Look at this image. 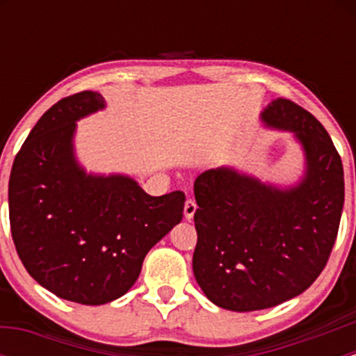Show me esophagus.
Returning a JSON list of instances; mask_svg holds the SVG:
<instances>
[{"mask_svg":"<svg viewBox=\"0 0 356 356\" xmlns=\"http://www.w3.org/2000/svg\"><path fill=\"white\" fill-rule=\"evenodd\" d=\"M195 211H197V204H195L194 199H187L186 204H184V218L187 220H191L194 218Z\"/></svg>","mask_w":356,"mask_h":356,"instance_id":"1","label":"esophagus"}]
</instances>
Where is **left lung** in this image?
Masks as SVG:
<instances>
[{
	"label": "left lung",
	"mask_w": 356,
	"mask_h": 356,
	"mask_svg": "<svg viewBox=\"0 0 356 356\" xmlns=\"http://www.w3.org/2000/svg\"><path fill=\"white\" fill-rule=\"evenodd\" d=\"M261 122L301 145L305 174L295 186L234 167L206 170L194 182L192 269L209 301L231 312L273 308L308 289L328 261L345 201L341 159L312 113L276 99Z\"/></svg>",
	"instance_id": "obj_1"
}]
</instances>
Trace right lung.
Instances as JSON below:
<instances>
[{
  "instance_id": "right-lung-1",
  "label": "right lung",
  "mask_w": 356,
  "mask_h": 356,
  "mask_svg": "<svg viewBox=\"0 0 356 356\" xmlns=\"http://www.w3.org/2000/svg\"><path fill=\"white\" fill-rule=\"evenodd\" d=\"M107 107L99 92L60 100L36 122L13 162L10 224L23 266L53 295L80 305L124 296L175 224L186 195H149L124 174H92L75 155L76 122Z\"/></svg>"
}]
</instances>
